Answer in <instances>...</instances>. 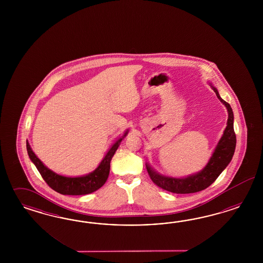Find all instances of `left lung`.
Segmentation results:
<instances>
[{"instance_id":"obj_1","label":"left lung","mask_w":263,"mask_h":263,"mask_svg":"<svg viewBox=\"0 0 263 263\" xmlns=\"http://www.w3.org/2000/svg\"><path fill=\"white\" fill-rule=\"evenodd\" d=\"M209 84L215 91L219 100L227 108L229 115L227 127L224 129L220 141L217 143L215 149L205 167L196 174L185 177H173L161 175L154 168H152L148 163L145 164L147 173L152 181L166 191L172 192L175 194H191L202 191L215 181L217 177L222 174V172L231 163L232 159L236 145V136L233 129V111L231 105L221 98L217 88L213 87L210 82Z\"/></svg>"}]
</instances>
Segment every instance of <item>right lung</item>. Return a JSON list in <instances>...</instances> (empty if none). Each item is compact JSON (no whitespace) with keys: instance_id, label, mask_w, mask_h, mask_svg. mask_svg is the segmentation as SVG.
<instances>
[{"instance_id":"obj_1","label":"right lung","mask_w":263,"mask_h":263,"mask_svg":"<svg viewBox=\"0 0 263 263\" xmlns=\"http://www.w3.org/2000/svg\"><path fill=\"white\" fill-rule=\"evenodd\" d=\"M129 130H126L123 135L118 139L111 146V148L106 153L103 159L98 165V167L88 175L82 176H64L58 175L55 172L48 168L37 156L32 152V147L29 142L27 141V152L29 157L34 164V166L40 172V175L45 180V182L55 191L63 194V195H72V196H80L87 195L92 192L98 190L103 186L108 179L110 174V163L114 154L119 148L121 141L127 136Z\"/></svg>"}]
</instances>
